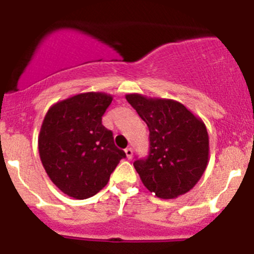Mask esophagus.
Wrapping results in <instances>:
<instances>
[{"label":"esophagus","instance_id":"34e87169","mask_svg":"<svg viewBox=\"0 0 254 254\" xmlns=\"http://www.w3.org/2000/svg\"><path fill=\"white\" fill-rule=\"evenodd\" d=\"M125 153H126L127 159H132V157H133V150H132V148H126V149H125Z\"/></svg>","mask_w":254,"mask_h":254}]
</instances>
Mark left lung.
Returning <instances> with one entry per match:
<instances>
[{"mask_svg":"<svg viewBox=\"0 0 254 254\" xmlns=\"http://www.w3.org/2000/svg\"><path fill=\"white\" fill-rule=\"evenodd\" d=\"M126 100L149 129V155L133 163L143 185L167 200L191 190L209 164L204 121L172 99L127 94Z\"/></svg>","mask_w":254,"mask_h":254,"instance_id":"obj_1","label":"left lung"}]
</instances>
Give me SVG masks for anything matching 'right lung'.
<instances>
[{
  "label": "right lung",
  "instance_id": "add662e5",
  "mask_svg": "<svg viewBox=\"0 0 254 254\" xmlns=\"http://www.w3.org/2000/svg\"><path fill=\"white\" fill-rule=\"evenodd\" d=\"M112 100L106 92H82L55 102L45 114L39 157L48 177L67 196H94L126 157L101 122Z\"/></svg>",
  "mask_w": 254,
  "mask_h": 254
}]
</instances>
